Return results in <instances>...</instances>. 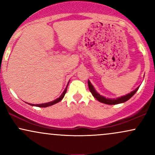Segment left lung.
Instances as JSON below:
<instances>
[{
    "mask_svg": "<svg viewBox=\"0 0 155 155\" xmlns=\"http://www.w3.org/2000/svg\"><path fill=\"white\" fill-rule=\"evenodd\" d=\"M88 86L89 89H90V91L91 92L92 95L94 96V97H95L97 101H100L101 103H104V104H108V105H115L118 104H122V103L125 102V101H128L131 97H133V95L137 92V90H138L139 87H137L136 90H133L130 92V93L127 94V95L122 96L121 97H117L116 99H109V98H106V97L101 96L100 94L97 93V92L95 90V88L93 87V86L92 85V84L90 83V81H88Z\"/></svg>",
    "mask_w": 155,
    "mask_h": 155,
    "instance_id": "1",
    "label": "left lung"
}]
</instances>
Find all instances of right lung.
<instances>
[{
  "label": "right lung",
  "mask_w": 155,
  "mask_h": 155,
  "mask_svg": "<svg viewBox=\"0 0 155 155\" xmlns=\"http://www.w3.org/2000/svg\"><path fill=\"white\" fill-rule=\"evenodd\" d=\"M67 87L68 86L66 87V88L65 89V90H64V92H63V94H62L59 97H58V99H56V100L53 101H51V102H49V103H46V104H30L31 105V106H38V107H48V106H52V105H54L55 104H57V103L60 102V101L62 100V99L63 98L64 96H65V94L66 93V91H67Z\"/></svg>",
  "instance_id": "obj_1"
}]
</instances>
